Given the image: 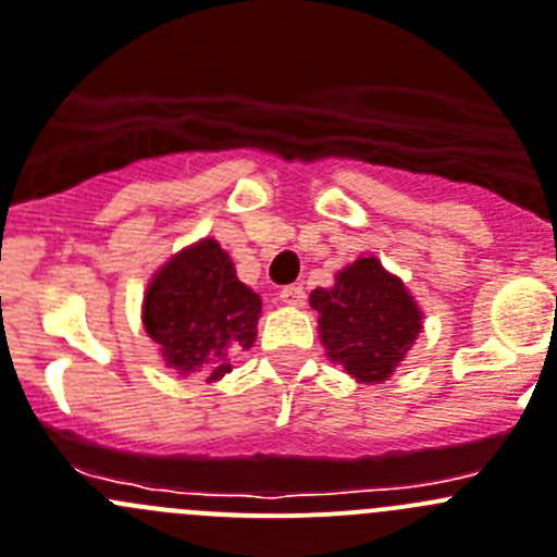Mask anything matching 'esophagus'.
<instances>
[{"instance_id": "1", "label": "esophagus", "mask_w": 557, "mask_h": 557, "mask_svg": "<svg viewBox=\"0 0 557 557\" xmlns=\"http://www.w3.org/2000/svg\"><path fill=\"white\" fill-rule=\"evenodd\" d=\"M280 299H283L285 305H294V308H299V305H305V299H308V294H305L302 285H285L283 290H280Z\"/></svg>"}]
</instances>
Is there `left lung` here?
<instances>
[{
	"label": "left lung",
	"mask_w": 557,
	"mask_h": 557,
	"mask_svg": "<svg viewBox=\"0 0 557 557\" xmlns=\"http://www.w3.org/2000/svg\"><path fill=\"white\" fill-rule=\"evenodd\" d=\"M321 343L357 382L379 384L401 362L420 332V310L404 283L376 258H360L337 274L335 288L310 296Z\"/></svg>",
	"instance_id": "obj_1"
}]
</instances>
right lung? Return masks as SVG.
Segmentation results:
<instances>
[{
  "label": "right lung",
  "mask_w": 557,
  "mask_h": 557,
  "mask_svg": "<svg viewBox=\"0 0 557 557\" xmlns=\"http://www.w3.org/2000/svg\"><path fill=\"white\" fill-rule=\"evenodd\" d=\"M261 315V296L238 283L225 249L214 242L175 255L148 285L145 330L168 366L202 371L208 382L231 371L227 355L249 349Z\"/></svg>",
  "instance_id": "add662e5"
}]
</instances>
